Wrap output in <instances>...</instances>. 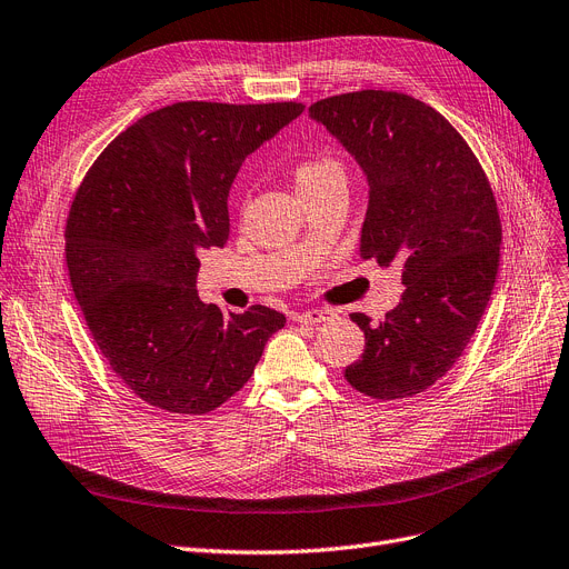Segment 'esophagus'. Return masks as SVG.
<instances>
[{"mask_svg":"<svg viewBox=\"0 0 569 569\" xmlns=\"http://www.w3.org/2000/svg\"><path fill=\"white\" fill-rule=\"evenodd\" d=\"M333 320H336V312L322 310V308L306 310V312L297 315V322H301V325H325V322H333Z\"/></svg>","mask_w":569,"mask_h":569,"instance_id":"obj_1","label":"esophagus"}]
</instances>
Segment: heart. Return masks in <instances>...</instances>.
Returning a JSON list of instances; mask_svg holds the SVG:
<instances>
[{"label": "heart", "instance_id": "obj_1", "mask_svg": "<svg viewBox=\"0 0 569 569\" xmlns=\"http://www.w3.org/2000/svg\"><path fill=\"white\" fill-rule=\"evenodd\" d=\"M293 187H297L299 196L315 193L320 189H327L338 181H346V170L340 166L333 156H310L299 161L291 170Z\"/></svg>", "mask_w": 569, "mask_h": 569}]
</instances>
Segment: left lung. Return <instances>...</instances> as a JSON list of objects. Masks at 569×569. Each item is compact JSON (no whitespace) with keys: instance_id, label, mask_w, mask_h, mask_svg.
Returning <instances> with one entry per match:
<instances>
[{"instance_id":"1","label":"left lung","mask_w":569,"mask_h":569,"mask_svg":"<svg viewBox=\"0 0 569 569\" xmlns=\"http://www.w3.org/2000/svg\"><path fill=\"white\" fill-rule=\"evenodd\" d=\"M367 172L371 196L361 257L401 266V303L371 322L346 369L357 392L380 401L441 380L479 327L499 266L497 200L462 134L437 109L397 90H355L308 107Z\"/></svg>"}]
</instances>
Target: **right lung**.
<instances>
[{"instance_id":"add662e5","label":"right lung","mask_w":569,"mask_h":569,"mask_svg":"<svg viewBox=\"0 0 569 569\" xmlns=\"http://www.w3.org/2000/svg\"><path fill=\"white\" fill-rule=\"evenodd\" d=\"M301 102H174L109 142L64 226L86 327L128 390L168 413L202 416L252 378L284 315H223L198 299V252L229 240L226 198L244 158Z\"/></svg>"}]
</instances>
